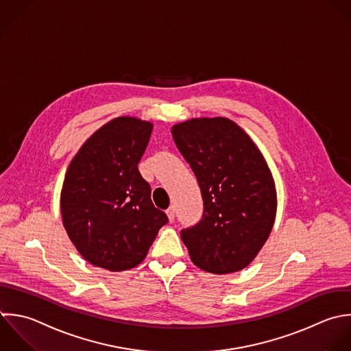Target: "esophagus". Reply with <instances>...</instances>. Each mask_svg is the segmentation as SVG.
Here are the masks:
<instances>
[{"label": "esophagus", "instance_id": "1", "mask_svg": "<svg viewBox=\"0 0 351 351\" xmlns=\"http://www.w3.org/2000/svg\"><path fill=\"white\" fill-rule=\"evenodd\" d=\"M167 216H168L169 221L175 220V206H171V208L167 209Z\"/></svg>", "mask_w": 351, "mask_h": 351}]
</instances>
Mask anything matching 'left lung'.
Listing matches in <instances>:
<instances>
[{
    "label": "left lung",
    "mask_w": 351,
    "mask_h": 351,
    "mask_svg": "<svg viewBox=\"0 0 351 351\" xmlns=\"http://www.w3.org/2000/svg\"><path fill=\"white\" fill-rule=\"evenodd\" d=\"M204 199L202 219L180 231L191 261L226 275L246 268L267 242L276 216V189L250 136L226 117L191 119L172 127Z\"/></svg>",
    "instance_id": "1"
}]
</instances>
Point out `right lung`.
Wrapping results in <instances>:
<instances>
[{
	"mask_svg": "<svg viewBox=\"0 0 351 351\" xmlns=\"http://www.w3.org/2000/svg\"><path fill=\"white\" fill-rule=\"evenodd\" d=\"M153 124L121 116L97 130L71 161L61 190L65 231L80 256L110 272L139 265L167 215L138 171Z\"/></svg>",
	"mask_w": 351,
	"mask_h": 351,
	"instance_id": "right-lung-1",
	"label": "right lung"
}]
</instances>
